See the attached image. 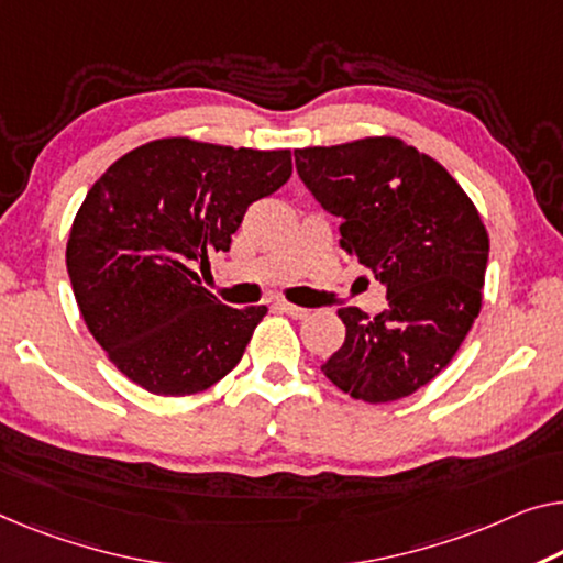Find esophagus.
Instances as JSON below:
<instances>
[{"instance_id": "obj_1", "label": "esophagus", "mask_w": 563, "mask_h": 563, "mask_svg": "<svg viewBox=\"0 0 563 563\" xmlns=\"http://www.w3.org/2000/svg\"><path fill=\"white\" fill-rule=\"evenodd\" d=\"M278 310H283V313H288L290 318H298V321H303V318H308L310 316V310L308 308H300V306H292V303H288V300H278Z\"/></svg>"}]
</instances>
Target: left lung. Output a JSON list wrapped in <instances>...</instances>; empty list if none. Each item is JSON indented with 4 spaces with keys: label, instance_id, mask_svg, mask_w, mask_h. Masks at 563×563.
Returning a JSON list of instances; mask_svg holds the SVG:
<instances>
[{
    "label": "left lung",
    "instance_id": "obj_1",
    "mask_svg": "<svg viewBox=\"0 0 563 563\" xmlns=\"http://www.w3.org/2000/svg\"><path fill=\"white\" fill-rule=\"evenodd\" d=\"M296 169L389 300L374 318L339 310L346 341L321 372L368 405L409 397L452 362L481 313L490 250L481 214L440 162L394 136L296 148Z\"/></svg>",
    "mask_w": 563,
    "mask_h": 563
}]
</instances>
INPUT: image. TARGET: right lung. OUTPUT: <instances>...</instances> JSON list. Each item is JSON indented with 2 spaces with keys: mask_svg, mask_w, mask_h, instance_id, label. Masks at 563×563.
Segmentation results:
<instances>
[{
  "mask_svg": "<svg viewBox=\"0 0 563 563\" xmlns=\"http://www.w3.org/2000/svg\"><path fill=\"white\" fill-rule=\"evenodd\" d=\"M292 174L290 151L158 139L90 187L65 263L88 331L133 384L162 397L212 387L240 364L265 306L217 300L197 275L228 253L247 207Z\"/></svg>",
  "mask_w": 563,
  "mask_h": 563,
  "instance_id": "add662e5",
  "label": "right lung"
}]
</instances>
